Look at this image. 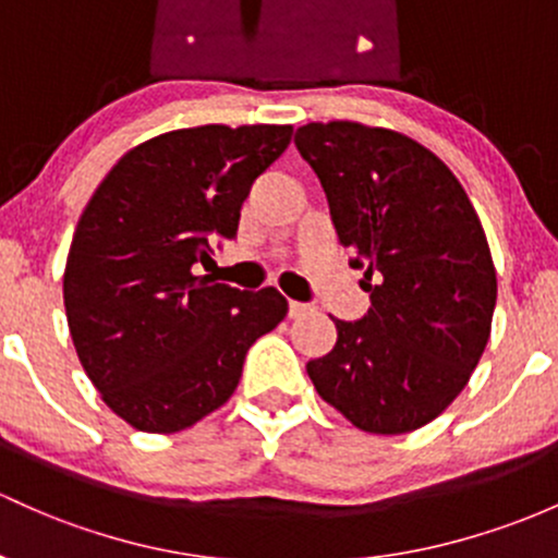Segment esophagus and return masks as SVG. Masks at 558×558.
I'll list each match as a JSON object with an SVG mask.
<instances>
[{
    "mask_svg": "<svg viewBox=\"0 0 558 558\" xmlns=\"http://www.w3.org/2000/svg\"><path fill=\"white\" fill-rule=\"evenodd\" d=\"M308 311H311V305L290 301V316H292V319H298V316H305V314H308Z\"/></svg>",
    "mask_w": 558,
    "mask_h": 558,
    "instance_id": "esophagus-1",
    "label": "esophagus"
}]
</instances>
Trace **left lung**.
<instances>
[{"mask_svg": "<svg viewBox=\"0 0 558 558\" xmlns=\"http://www.w3.org/2000/svg\"><path fill=\"white\" fill-rule=\"evenodd\" d=\"M295 146L369 292L367 314L335 319V349L305 364L311 383L367 434L421 428L489 340L497 277L476 209L445 161L393 130L311 122Z\"/></svg>", "mask_w": 558, "mask_h": 558, "instance_id": "obj_1", "label": "left lung"}]
</instances>
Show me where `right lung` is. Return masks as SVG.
I'll return each mask as SVG.
<instances>
[{
    "label": "right lung",
    "instance_id": "right-lung-1",
    "mask_svg": "<svg viewBox=\"0 0 558 558\" xmlns=\"http://www.w3.org/2000/svg\"><path fill=\"white\" fill-rule=\"evenodd\" d=\"M290 124H205L141 143L87 202L63 274L80 362L137 430L175 434L236 391L250 345L287 316L274 287L194 277L233 239L255 178L290 146Z\"/></svg>",
    "mask_w": 558,
    "mask_h": 558
}]
</instances>
